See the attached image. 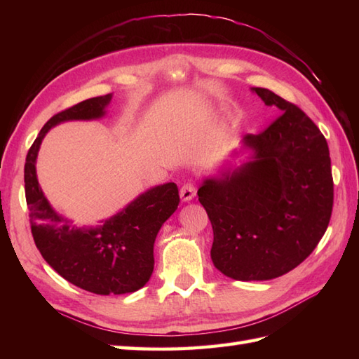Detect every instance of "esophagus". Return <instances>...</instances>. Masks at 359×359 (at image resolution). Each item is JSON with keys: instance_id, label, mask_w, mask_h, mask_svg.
Wrapping results in <instances>:
<instances>
[{"instance_id": "esophagus-1", "label": "esophagus", "mask_w": 359, "mask_h": 359, "mask_svg": "<svg viewBox=\"0 0 359 359\" xmlns=\"http://www.w3.org/2000/svg\"><path fill=\"white\" fill-rule=\"evenodd\" d=\"M194 197H196V187L191 184V182L184 184V187L180 188V199L184 202H189L193 201Z\"/></svg>"}]
</instances>
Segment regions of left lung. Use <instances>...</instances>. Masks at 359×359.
Here are the masks:
<instances>
[{
  "label": "left lung",
  "instance_id": "8db88e82",
  "mask_svg": "<svg viewBox=\"0 0 359 359\" xmlns=\"http://www.w3.org/2000/svg\"><path fill=\"white\" fill-rule=\"evenodd\" d=\"M251 90L282 114L243 137L247 162L205 179L197 196L212 225L216 269L236 280H269L296 269L321 241L333 177L329 144L313 121L269 89Z\"/></svg>",
  "mask_w": 359,
  "mask_h": 359
}]
</instances>
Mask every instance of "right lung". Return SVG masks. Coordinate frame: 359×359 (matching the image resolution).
I'll use <instances>...</instances> for the list:
<instances>
[{"label": "right lung", "instance_id": "right-lung-1", "mask_svg": "<svg viewBox=\"0 0 359 359\" xmlns=\"http://www.w3.org/2000/svg\"><path fill=\"white\" fill-rule=\"evenodd\" d=\"M112 94L88 98L53 116L30 147L25 189L30 230L44 261L60 276L95 294H125L142 288L154 270L157 233L177 210V185H157L97 226H75L50 207L36 179V157L44 135L63 121L104 117Z\"/></svg>", "mask_w": 359, "mask_h": 359}]
</instances>
